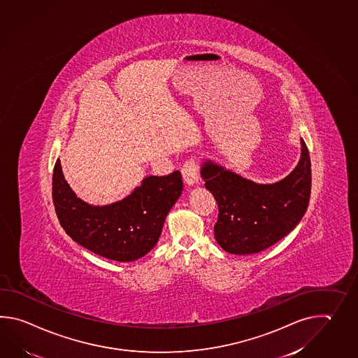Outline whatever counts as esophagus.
<instances>
[{
    "mask_svg": "<svg viewBox=\"0 0 358 358\" xmlns=\"http://www.w3.org/2000/svg\"><path fill=\"white\" fill-rule=\"evenodd\" d=\"M182 177L189 187H194L199 183V166L195 158H190L183 163Z\"/></svg>",
    "mask_w": 358,
    "mask_h": 358,
    "instance_id": "1",
    "label": "esophagus"
}]
</instances>
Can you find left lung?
<instances>
[{"label": "left lung", "instance_id": "left-lung-1", "mask_svg": "<svg viewBox=\"0 0 358 358\" xmlns=\"http://www.w3.org/2000/svg\"><path fill=\"white\" fill-rule=\"evenodd\" d=\"M200 175L218 204L215 240L229 254L250 255L273 246L292 232L308 206L311 161L302 139L299 164L278 182H254L210 159Z\"/></svg>", "mask_w": 358, "mask_h": 358}]
</instances>
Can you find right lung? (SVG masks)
Here are the masks:
<instances>
[{"instance_id":"1","label":"right lung","mask_w":358,"mask_h":358,"mask_svg":"<svg viewBox=\"0 0 358 358\" xmlns=\"http://www.w3.org/2000/svg\"><path fill=\"white\" fill-rule=\"evenodd\" d=\"M183 190L181 173L148 176L129 196L90 205L76 196L56 161L52 199L59 223L73 241L115 262H134L157 245L168 213Z\"/></svg>"}]
</instances>
